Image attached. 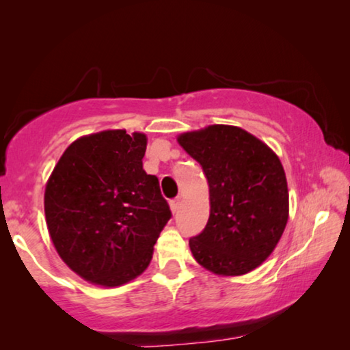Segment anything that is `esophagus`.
Instances as JSON below:
<instances>
[{"mask_svg": "<svg viewBox=\"0 0 350 350\" xmlns=\"http://www.w3.org/2000/svg\"><path fill=\"white\" fill-rule=\"evenodd\" d=\"M180 202H182L180 198H176L174 200H171L170 205H171V210H173V213H177V211H179V208H180Z\"/></svg>", "mask_w": 350, "mask_h": 350, "instance_id": "1", "label": "esophagus"}]
</instances>
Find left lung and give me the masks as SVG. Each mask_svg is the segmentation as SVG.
Here are the masks:
<instances>
[{
	"instance_id": "1",
	"label": "left lung",
	"mask_w": 350,
	"mask_h": 350,
	"mask_svg": "<svg viewBox=\"0 0 350 350\" xmlns=\"http://www.w3.org/2000/svg\"><path fill=\"white\" fill-rule=\"evenodd\" d=\"M180 146L200 163L210 188V217L189 239L194 259L216 275L238 276L270 256L288 219L281 161L238 126L211 125L183 133Z\"/></svg>"
}]
</instances>
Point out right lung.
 I'll return each mask as SVG.
<instances>
[{
    "label": "right lung",
    "mask_w": 350,
    "mask_h": 350,
    "mask_svg": "<svg viewBox=\"0 0 350 350\" xmlns=\"http://www.w3.org/2000/svg\"><path fill=\"white\" fill-rule=\"evenodd\" d=\"M146 135L109 129L70 144L47 180L44 215L60 258L83 280L117 287L144 273L171 210L142 159Z\"/></svg>",
    "instance_id": "obj_1"
}]
</instances>
